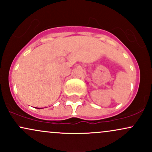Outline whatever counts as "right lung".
Here are the masks:
<instances>
[{"label": "right lung", "instance_id": "1", "mask_svg": "<svg viewBox=\"0 0 152 152\" xmlns=\"http://www.w3.org/2000/svg\"><path fill=\"white\" fill-rule=\"evenodd\" d=\"M38 109H40V108H38Z\"/></svg>", "mask_w": 152, "mask_h": 152}]
</instances>
